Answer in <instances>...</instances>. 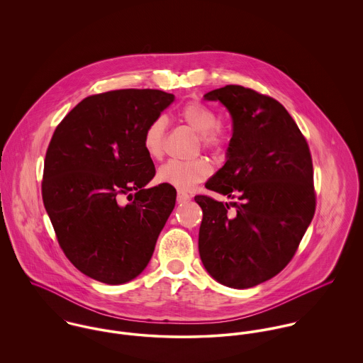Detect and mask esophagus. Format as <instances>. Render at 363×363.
Returning <instances> with one entry per match:
<instances>
[{
  "label": "esophagus",
  "instance_id": "esophagus-1",
  "mask_svg": "<svg viewBox=\"0 0 363 363\" xmlns=\"http://www.w3.org/2000/svg\"><path fill=\"white\" fill-rule=\"evenodd\" d=\"M190 200V196L187 194V193H184V191H177V201L179 203H186V201H189Z\"/></svg>",
  "mask_w": 363,
  "mask_h": 363
}]
</instances>
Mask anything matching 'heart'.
<instances>
[{
    "instance_id": "obj_1",
    "label": "heart",
    "mask_w": 363,
    "mask_h": 363,
    "mask_svg": "<svg viewBox=\"0 0 363 363\" xmlns=\"http://www.w3.org/2000/svg\"><path fill=\"white\" fill-rule=\"evenodd\" d=\"M177 118L187 124L191 130L200 134L201 145L213 152L220 154L229 141L228 131L216 124L218 116L213 108L200 102L184 104L177 111ZM147 154L159 159L164 152V120L155 118L148 124L143 138ZM212 172V166L206 157H196L191 160L172 159L157 170V180L170 184L179 190H191L199 183L206 180Z\"/></svg>"
}]
</instances>
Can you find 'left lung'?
<instances>
[{
    "label": "left lung",
    "mask_w": 363,
    "mask_h": 363,
    "mask_svg": "<svg viewBox=\"0 0 363 363\" xmlns=\"http://www.w3.org/2000/svg\"><path fill=\"white\" fill-rule=\"evenodd\" d=\"M204 99L219 101L233 121L228 159L206 187L239 203L194 197L203 209L200 257L219 284L246 289L281 272L311 225V150L286 108L267 95L226 85Z\"/></svg>",
    "instance_id": "8db88e82"
}]
</instances>
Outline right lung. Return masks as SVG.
Returning <instances> with one entry per match:
<instances>
[{"label": "right lung", "instance_id": "1", "mask_svg": "<svg viewBox=\"0 0 363 363\" xmlns=\"http://www.w3.org/2000/svg\"><path fill=\"white\" fill-rule=\"evenodd\" d=\"M174 101L157 89H118L85 98L57 125L42 182L43 204L67 259L108 285L148 265L176 203L170 184L145 186L155 166L143 138ZM132 201L124 206L119 199Z\"/></svg>", "mask_w": 363, "mask_h": 363}]
</instances>
